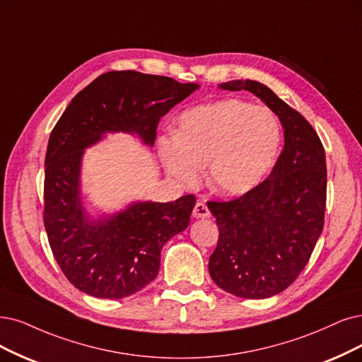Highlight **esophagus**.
Masks as SVG:
<instances>
[{"instance_id": "1", "label": "esophagus", "mask_w": 362, "mask_h": 362, "mask_svg": "<svg viewBox=\"0 0 362 362\" xmlns=\"http://www.w3.org/2000/svg\"><path fill=\"white\" fill-rule=\"evenodd\" d=\"M210 210H209V207L204 204V203H202V202H198L197 204H195V207H194V211H192V216L194 218H198V219H206V218H210Z\"/></svg>"}]
</instances>
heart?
I'll return each instance as SVG.
<instances>
[{
	"label": "heart",
	"instance_id": "obj_1",
	"mask_svg": "<svg viewBox=\"0 0 362 362\" xmlns=\"http://www.w3.org/2000/svg\"><path fill=\"white\" fill-rule=\"evenodd\" d=\"M170 176L185 186L206 177L210 188L237 197L258 186L270 171L280 144V128L265 107L235 98L183 112L174 134L156 141Z\"/></svg>",
	"mask_w": 362,
	"mask_h": 362
}]
</instances>
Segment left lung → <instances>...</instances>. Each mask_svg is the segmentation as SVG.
Returning a JSON list of instances; mask_svg holds the SVG:
<instances>
[{
	"label": "left lung",
	"instance_id": "left-lung-1",
	"mask_svg": "<svg viewBox=\"0 0 362 362\" xmlns=\"http://www.w3.org/2000/svg\"><path fill=\"white\" fill-rule=\"evenodd\" d=\"M221 88L255 93L285 129L284 151L269 177L242 197L207 203L219 228L209 259L213 282L235 297L269 298L296 282L324 230L325 151L305 117L269 86L247 78Z\"/></svg>",
	"mask_w": 362,
	"mask_h": 362
}]
</instances>
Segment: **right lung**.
<instances>
[{"label":"right lung","instance_id":"1","mask_svg":"<svg viewBox=\"0 0 362 362\" xmlns=\"http://www.w3.org/2000/svg\"><path fill=\"white\" fill-rule=\"evenodd\" d=\"M198 88L165 76L109 71L71 100L52 129L45 159L43 221L49 245L69 282L97 298H124L158 276L160 249L188 228L194 195L171 203H136L90 221L80 199L83 149L104 132H136L153 146L160 117Z\"/></svg>","mask_w":362,"mask_h":362}]
</instances>
